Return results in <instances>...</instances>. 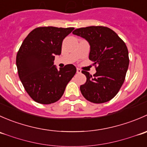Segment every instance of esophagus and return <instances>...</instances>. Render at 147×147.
<instances>
[{
	"label": "esophagus",
	"instance_id": "1",
	"mask_svg": "<svg viewBox=\"0 0 147 147\" xmlns=\"http://www.w3.org/2000/svg\"><path fill=\"white\" fill-rule=\"evenodd\" d=\"M81 72H82V70H81L80 69H79V68H77V73L80 74L81 73Z\"/></svg>",
	"mask_w": 147,
	"mask_h": 147
}]
</instances>
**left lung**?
Segmentation results:
<instances>
[{
	"mask_svg": "<svg viewBox=\"0 0 147 147\" xmlns=\"http://www.w3.org/2000/svg\"><path fill=\"white\" fill-rule=\"evenodd\" d=\"M72 33L88 42L89 59L97 66L93 76L82 71L87 78L80 86L83 97L96 104L109 101L119 92L128 69L129 60L126 44L115 31L103 26L78 28Z\"/></svg>",
	"mask_w": 147,
	"mask_h": 147,
	"instance_id": "obj_1",
	"label": "left lung"
}]
</instances>
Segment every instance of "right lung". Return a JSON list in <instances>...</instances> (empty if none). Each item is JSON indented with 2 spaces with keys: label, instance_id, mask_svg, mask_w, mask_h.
Masks as SVG:
<instances>
[{
  "label": "right lung",
  "instance_id": "1",
  "mask_svg": "<svg viewBox=\"0 0 147 147\" xmlns=\"http://www.w3.org/2000/svg\"><path fill=\"white\" fill-rule=\"evenodd\" d=\"M74 28L40 27L25 38L16 56L19 78L30 97L48 105L60 100L76 73L73 65L57 69L55 56L61 54L62 43Z\"/></svg>",
  "mask_w": 147,
  "mask_h": 147
}]
</instances>
